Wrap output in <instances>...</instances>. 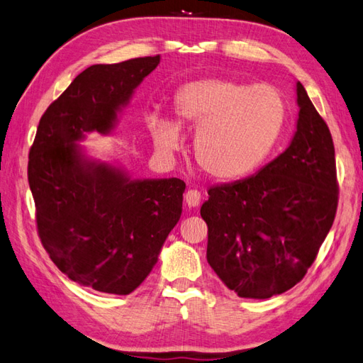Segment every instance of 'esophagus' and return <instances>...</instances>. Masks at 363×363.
<instances>
[{
	"label": "esophagus",
	"instance_id": "34e87169",
	"mask_svg": "<svg viewBox=\"0 0 363 363\" xmlns=\"http://www.w3.org/2000/svg\"><path fill=\"white\" fill-rule=\"evenodd\" d=\"M185 204L189 207H198L199 202H201V191L196 189H190L187 193H185Z\"/></svg>",
	"mask_w": 363,
	"mask_h": 363
}]
</instances>
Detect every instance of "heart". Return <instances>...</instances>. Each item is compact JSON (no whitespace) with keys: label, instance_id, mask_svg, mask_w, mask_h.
<instances>
[{"label":"heart","instance_id":"obj_1","mask_svg":"<svg viewBox=\"0 0 363 363\" xmlns=\"http://www.w3.org/2000/svg\"><path fill=\"white\" fill-rule=\"evenodd\" d=\"M174 111L180 125L196 131L193 155L199 170L218 181H235L254 173L272 153L286 105L271 85L210 79L182 86ZM150 130L161 147H179L176 122L151 117Z\"/></svg>","mask_w":363,"mask_h":363}]
</instances>
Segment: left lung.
<instances>
[{"instance_id":"obj_1","label":"left lung","mask_w":363,"mask_h":363,"mask_svg":"<svg viewBox=\"0 0 363 363\" xmlns=\"http://www.w3.org/2000/svg\"><path fill=\"white\" fill-rule=\"evenodd\" d=\"M297 104V131L284 153L250 178L210 187L201 207L208 264L244 298H269L301 281L335 218L330 128L300 82Z\"/></svg>"}]
</instances>
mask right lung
<instances>
[{
    "label": "right lung",
    "mask_w": 363,
    "mask_h": 363,
    "mask_svg": "<svg viewBox=\"0 0 363 363\" xmlns=\"http://www.w3.org/2000/svg\"><path fill=\"white\" fill-rule=\"evenodd\" d=\"M159 60L139 57L80 72L41 116L29 151L40 241L67 278L99 292L126 296L145 280L179 221L185 182L130 181L111 165L86 161L74 142L111 130Z\"/></svg>",
    "instance_id": "add662e5"
}]
</instances>
